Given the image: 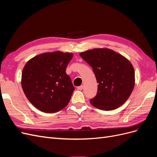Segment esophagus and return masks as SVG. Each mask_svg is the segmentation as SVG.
<instances>
[{"mask_svg":"<svg viewBox=\"0 0 157 157\" xmlns=\"http://www.w3.org/2000/svg\"><path fill=\"white\" fill-rule=\"evenodd\" d=\"M77 89H78V90H82L83 89V86H82V85H81V86H78V87H77Z\"/></svg>","mask_w":157,"mask_h":157,"instance_id":"esophagus-1","label":"esophagus"}]
</instances>
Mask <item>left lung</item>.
Here are the masks:
<instances>
[{"mask_svg": "<svg viewBox=\"0 0 157 157\" xmlns=\"http://www.w3.org/2000/svg\"><path fill=\"white\" fill-rule=\"evenodd\" d=\"M92 67L98 85L92 105L103 111L121 106L130 97L135 84L134 70L126 58L107 48H96L80 54Z\"/></svg>", "mask_w": 157, "mask_h": 157, "instance_id": "left-lung-1", "label": "left lung"}]
</instances>
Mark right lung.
<instances>
[{
  "label": "right lung",
  "instance_id": "right-lung-1",
  "mask_svg": "<svg viewBox=\"0 0 157 157\" xmlns=\"http://www.w3.org/2000/svg\"><path fill=\"white\" fill-rule=\"evenodd\" d=\"M73 54L54 52L31 59L21 75V86L27 98L39 110L56 113L67 105L75 88L66 67Z\"/></svg>",
  "mask_w": 157,
  "mask_h": 157
}]
</instances>
